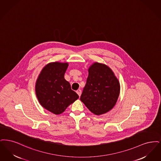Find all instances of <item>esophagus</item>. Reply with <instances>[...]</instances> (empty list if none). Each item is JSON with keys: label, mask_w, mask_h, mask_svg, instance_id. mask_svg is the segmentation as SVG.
Listing matches in <instances>:
<instances>
[{"label": "esophagus", "mask_w": 161, "mask_h": 161, "mask_svg": "<svg viewBox=\"0 0 161 161\" xmlns=\"http://www.w3.org/2000/svg\"><path fill=\"white\" fill-rule=\"evenodd\" d=\"M76 92H77V94L79 95V96L80 97V95H81V94H82V91H81L80 90H77V91H76Z\"/></svg>", "instance_id": "1"}]
</instances>
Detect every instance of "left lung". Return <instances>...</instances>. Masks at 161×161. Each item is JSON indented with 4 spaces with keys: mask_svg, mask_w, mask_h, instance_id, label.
<instances>
[{
    "mask_svg": "<svg viewBox=\"0 0 161 161\" xmlns=\"http://www.w3.org/2000/svg\"><path fill=\"white\" fill-rule=\"evenodd\" d=\"M120 85L112 70L106 65L94 63L88 69V77L80 100L95 115L111 110L119 98Z\"/></svg>",
    "mask_w": 161,
    "mask_h": 161,
    "instance_id": "1",
    "label": "left lung"
}]
</instances>
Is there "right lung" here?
<instances>
[{
	"mask_svg": "<svg viewBox=\"0 0 161 161\" xmlns=\"http://www.w3.org/2000/svg\"><path fill=\"white\" fill-rule=\"evenodd\" d=\"M67 63H49L42 69L35 84L40 103L46 109L58 115L79 98L70 84L64 79Z\"/></svg>",
	"mask_w": 161,
	"mask_h": 161,
	"instance_id": "right-lung-1",
	"label": "right lung"
}]
</instances>
